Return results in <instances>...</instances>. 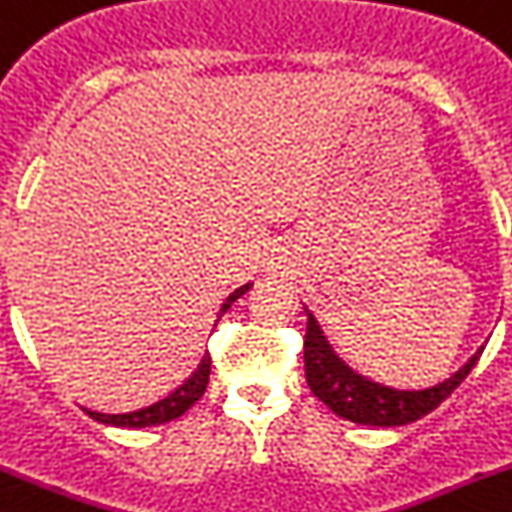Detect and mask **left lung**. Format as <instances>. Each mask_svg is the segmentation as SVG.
Returning <instances> with one entry per match:
<instances>
[{
    "label": "left lung",
    "mask_w": 512,
    "mask_h": 512,
    "mask_svg": "<svg viewBox=\"0 0 512 512\" xmlns=\"http://www.w3.org/2000/svg\"><path fill=\"white\" fill-rule=\"evenodd\" d=\"M304 312H307L304 375H307L309 390L333 414L354 424H367V427H403V424L416 422L429 411H435L466 380V375L476 367L484 351V346L476 349V354L461 369H455L453 375L429 385V388H393V385H382V382L351 369L333 351L322 328L317 325L315 315L307 307Z\"/></svg>",
    "instance_id": "8db88e82"
}]
</instances>
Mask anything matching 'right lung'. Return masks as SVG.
<instances>
[{
    "mask_svg": "<svg viewBox=\"0 0 512 512\" xmlns=\"http://www.w3.org/2000/svg\"><path fill=\"white\" fill-rule=\"evenodd\" d=\"M249 289H252V283H244V286H239L234 294H229V299H226V302L221 304V309H218V320H221V315H226V309H229L236 299H242ZM208 377H210V354H205L203 359H200V364H197L195 372H192V375L187 377L179 388L171 390L166 398H161V401L143 406V409L124 411V414H103V411H90V409H83V411L88 416H93L96 422L111 424V427L140 429V427H153V424H166L171 422V419H179L184 411L190 409L192 403L200 401V395H203L205 388H208Z\"/></svg>",
    "mask_w": 512,
    "mask_h": 512,
    "instance_id": "1",
    "label": "right lung"
}]
</instances>
